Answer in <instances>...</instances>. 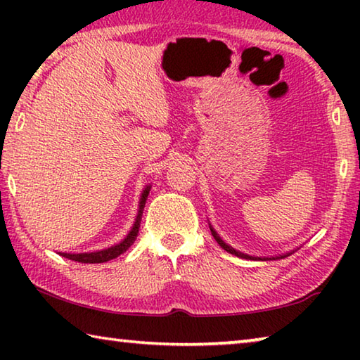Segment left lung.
Here are the masks:
<instances>
[{"mask_svg": "<svg viewBox=\"0 0 360 360\" xmlns=\"http://www.w3.org/2000/svg\"><path fill=\"white\" fill-rule=\"evenodd\" d=\"M148 193H149V187L146 188L143 192V197H141V202H139V212H138V217H136V224L133 230L130 231V235L127 236V238L120 243L117 246H112V248H108V249H103V251L98 252H79V254H68V252H60V255H63V257L70 259V260H76V262H81V264H103V262H108V260H112L117 257V255L124 254L127 249H129L133 241H135L136 235H138V225L139 221H141V216H143V210H144V205H146V200H148ZM212 236H214V240L219 243V246L224 245L225 248H229L225 243L219 238L217 233L214 230H212ZM222 248V246H221ZM230 249V248H229Z\"/></svg>", "mask_w": 360, "mask_h": 360, "instance_id": "obj_1", "label": "left lung"}]
</instances>
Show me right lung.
<instances>
[{
	"label": "right lung",
	"instance_id": "right-lung-1",
	"mask_svg": "<svg viewBox=\"0 0 360 360\" xmlns=\"http://www.w3.org/2000/svg\"><path fill=\"white\" fill-rule=\"evenodd\" d=\"M212 231V230H211ZM224 249H225V251H229V252H231V254H235V255H240V257H245V255H243V254H240V252H236V251H233V249H229V248H225L224 245H221ZM246 259H251V257H246Z\"/></svg>",
	"mask_w": 360,
	"mask_h": 360
}]
</instances>
